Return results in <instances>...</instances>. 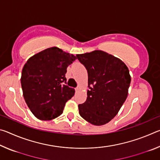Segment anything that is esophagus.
<instances>
[{
    "instance_id": "esophagus-1",
    "label": "esophagus",
    "mask_w": 160,
    "mask_h": 160,
    "mask_svg": "<svg viewBox=\"0 0 160 160\" xmlns=\"http://www.w3.org/2000/svg\"><path fill=\"white\" fill-rule=\"evenodd\" d=\"M80 90V87L79 86H78V87H77V88H75V91H76V92H78V91H79Z\"/></svg>"
}]
</instances>
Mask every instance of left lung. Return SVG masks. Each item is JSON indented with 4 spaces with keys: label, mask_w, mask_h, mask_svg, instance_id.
Returning <instances> with one entry per match:
<instances>
[{
    "label": "left lung",
    "mask_w": 160,
    "mask_h": 160,
    "mask_svg": "<svg viewBox=\"0 0 160 160\" xmlns=\"http://www.w3.org/2000/svg\"><path fill=\"white\" fill-rule=\"evenodd\" d=\"M76 56L88 73V97L78 105L80 115L94 126L104 125L115 117L128 97L129 70L121 59L101 50Z\"/></svg>",
    "instance_id": "8db88e82"
}]
</instances>
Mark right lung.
Returning <instances> with one entry per match:
<instances>
[{
  "label": "right lung",
  "mask_w": 160,
  "mask_h": 160,
  "mask_svg": "<svg viewBox=\"0 0 160 160\" xmlns=\"http://www.w3.org/2000/svg\"><path fill=\"white\" fill-rule=\"evenodd\" d=\"M77 59L73 54L51 47L34 54L21 75L23 97L35 117L48 121L60 116L75 90L66 85L68 66Z\"/></svg>",
  "instance_id": "1"
}]
</instances>
